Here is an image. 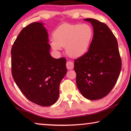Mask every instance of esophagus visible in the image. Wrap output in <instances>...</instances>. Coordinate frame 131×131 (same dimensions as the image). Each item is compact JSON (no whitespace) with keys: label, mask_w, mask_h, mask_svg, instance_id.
Here are the masks:
<instances>
[{"label":"esophagus","mask_w":131,"mask_h":131,"mask_svg":"<svg viewBox=\"0 0 131 131\" xmlns=\"http://www.w3.org/2000/svg\"><path fill=\"white\" fill-rule=\"evenodd\" d=\"M73 67H74V64L72 62L68 61L67 62H66V68H67L69 70L73 69Z\"/></svg>","instance_id":"esophagus-1"}]
</instances>
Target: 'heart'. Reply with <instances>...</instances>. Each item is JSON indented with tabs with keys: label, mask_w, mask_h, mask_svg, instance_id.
<instances>
[{
	"label": "heart",
	"mask_w": 131,
	"mask_h": 131,
	"mask_svg": "<svg viewBox=\"0 0 131 131\" xmlns=\"http://www.w3.org/2000/svg\"><path fill=\"white\" fill-rule=\"evenodd\" d=\"M93 36L94 31L88 24H63L54 32L51 46L57 51L66 47L68 55L79 58L87 52Z\"/></svg>",
	"instance_id": "heart-1"
}]
</instances>
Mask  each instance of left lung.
I'll use <instances>...</instances> for the list:
<instances>
[{"label": "left lung", "mask_w": 131, "mask_h": 131, "mask_svg": "<svg viewBox=\"0 0 131 131\" xmlns=\"http://www.w3.org/2000/svg\"><path fill=\"white\" fill-rule=\"evenodd\" d=\"M94 36L85 55L74 60L77 86L89 100L102 99L109 94L120 74L121 59L116 37L103 23L93 18Z\"/></svg>", "instance_id": "obj_1"}]
</instances>
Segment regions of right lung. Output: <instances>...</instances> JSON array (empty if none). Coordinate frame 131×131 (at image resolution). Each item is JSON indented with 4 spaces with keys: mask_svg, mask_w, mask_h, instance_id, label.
Wrapping results in <instances>:
<instances>
[{
    "mask_svg": "<svg viewBox=\"0 0 131 131\" xmlns=\"http://www.w3.org/2000/svg\"><path fill=\"white\" fill-rule=\"evenodd\" d=\"M48 42L43 24L33 23L22 29L11 50L15 83L29 101L41 106L56 102L67 72L66 59L51 56Z\"/></svg>",
    "mask_w": 131,
    "mask_h": 131,
    "instance_id": "right-lung-1",
    "label": "right lung"
}]
</instances>
